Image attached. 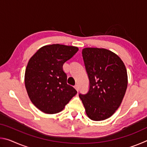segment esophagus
Returning <instances> with one entry per match:
<instances>
[{
    "mask_svg": "<svg viewBox=\"0 0 147 147\" xmlns=\"http://www.w3.org/2000/svg\"><path fill=\"white\" fill-rule=\"evenodd\" d=\"M74 88L76 89V90L77 91H78V90H79V88H78V84H76V85L74 86Z\"/></svg>",
    "mask_w": 147,
    "mask_h": 147,
    "instance_id": "1",
    "label": "esophagus"
}]
</instances>
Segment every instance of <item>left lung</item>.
I'll return each instance as SVG.
<instances>
[{
    "label": "left lung",
    "instance_id": "obj_1",
    "mask_svg": "<svg viewBox=\"0 0 147 147\" xmlns=\"http://www.w3.org/2000/svg\"><path fill=\"white\" fill-rule=\"evenodd\" d=\"M82 56L89 89L79 96L89 119L105 120L115 112L125 94L128 85L126 67L117 54L105 49L85 48Z\"/></svg>",
    "mask_w": 147,
    "mask_h": 147
}]
</instances>
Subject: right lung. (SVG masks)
<instances>
[{
  "label": "right lung",
  "instance_id": "right-lung-1",
  "mask_svg": "<svg viewBox=\"0 0 147 147\" xmlns=\"http://www.w3.org/2000/svg\"><path fill=\"white\" fill-rule=\"evenodd\" d=\"M78 51L76 47L53 44L39 49L27 64L24 84L32 102L48 114L63 110L77 93L67 84L64 63Z\"/></svg>",
  "mask_w": 147,
  "mask_h": 147
}]
</instances>
